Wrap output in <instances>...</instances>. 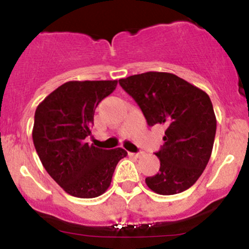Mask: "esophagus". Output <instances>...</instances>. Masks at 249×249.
<instances>
[{
    "mask_svg": "<svg viewBox=\"0 0 249 249\" xmlns=\"http://www.w3.org/2000/svg\"><path fill=\"white\" fill-rule=\"evenodd\" d=\"M142 155H143V153H136V154L130 153V156H135V158H141Z\"/></svg>",
    "mask_w": 249,
    "mask_h": 249,
    "instance_id": "34e87169",
    "label": "esophagus"
}]
</instances>
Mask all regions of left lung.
Instances as JSON below:
<instances>
[{"instance_id":"obj_1","label":"left lung","mask_w":249,"mask_h":249,"mask_svg":"<svg viewBox=\"0 0 249 249\" xmlns=\"http://www.w3.org/2000/svg\"><path fill=\"white\" fill-rule=\"evenodd\" d=\"M144 114L149 126L162 124L164 144L155 153L160 171L145 178L163 196L190 188L205 169L216 135V117L204 90L169 72L148 71L119 80Z\"/></svg>"}]
</instances>
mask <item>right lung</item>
<instances>
[{
  "instance_id": "1",
  "label": "right lung",
  "mask_w": 249,
  "mask_h": 249,
  "mask_svg": "<svg viewBox=\"0 0 249 249\" xmlns=\"http://www.w3.org/2000/svg\"><path fill=\"white\" fill-rule=\"evenodd\" d=\"M118 81H69L36 107L33 143L50 177L70 196L95 198L106 192L122 148L101 149L86 141L91 135L94 112Z\"/></svg>"
}]
</instances>
